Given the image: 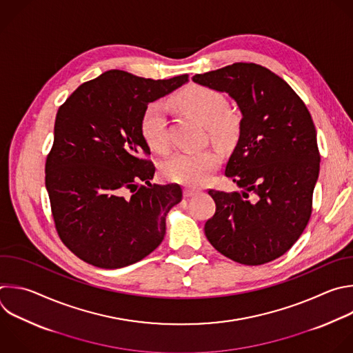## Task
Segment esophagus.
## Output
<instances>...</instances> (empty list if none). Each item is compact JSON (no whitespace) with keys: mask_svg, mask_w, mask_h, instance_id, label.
<instances>
[{"mask_svg":"<svg viewBox=\"0 0 353 353\" xmlns=\"http://www.w3.org/2000/svg\"><path fill=\"white\" fill-rule=\"evenodd\" d=\"M199 191L198 190H195V188H184V191H183V194H184V196H192V195H195V194H198Z\"/></svg>","mask_w":353,"mask_h":353,"instance_id":"esophagus-1","label":"esophagus"}]
</instances>
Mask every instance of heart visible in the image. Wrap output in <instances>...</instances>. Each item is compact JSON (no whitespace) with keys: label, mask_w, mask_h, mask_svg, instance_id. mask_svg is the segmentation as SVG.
<instances>
[{"label":"heart","mask_w":353,"mask_h":353,"mask_svg":"<svg viewBox=\"0 0 353 353\" xmlns=\"http://www.w3.org/2000/svg\"><path fill=\"white\" fill-rule=\"evenodd\" d=\"M172 103L185 114L203 123L212 139L230 145L240 134V116L228 109L227 99L219 91L191 84L172 97ZM140 130L147 145L157 152H166L169 139L166 130V112L161 102L150 103L141 116ZM220 154L216 150L181 151L162 165V176L172 183L187 187H198L208 181L209 176L220 163Z\"/></svg>","instance_id":"1"}]
</instances>
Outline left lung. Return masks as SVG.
Instances as JSON below:
<instances>
[{
	"label": "left lung",
	"mask_w": 353,
	"mask_h": 353,
	"mask_svg": "<svg viewBox=\"0 0 353 353\" xmlns=\"http://www.w3.org/2000/svg\"><path fill=\"white\" fill-rule=\"evenodd\" d=\"M192 80L228 92L243 113L225 166V176L243 192L208 191L216 210L205 236L237 263L272 262L298 241L312 214L320 169L312 116L287 81L256 63L237 62Z\"/></svg>",
	"instance_id": "8db88e82"
}]
</instances>
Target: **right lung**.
<instances>
[{"label": "right lung", "mask_w": 353, "mask_h": 353, "mask_svg": "<svg viewBox=\"0 0 353 353\" xmlns=\"http://www.w3.org/2000/svg\"><path fill=\"white\" fill-rule=\"evenodd\" d=\"M188 74L152 80L112 69L79 85L59 106L46 187L61 241L81 261L119 269L162 243L179 184H151L155 165L140 130L147 105ZM147 183L143 185L142 183Z\"/></svg>", "instance_id": "obj_1"}]
</instances>
